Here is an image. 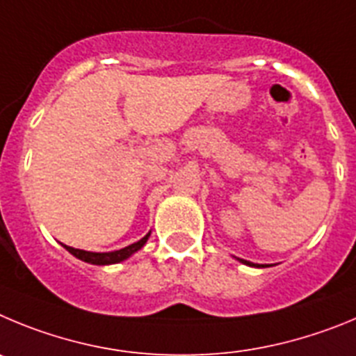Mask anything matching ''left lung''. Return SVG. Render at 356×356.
<instances>
[{"label":"left lung","mask_w":356,"mask_h":356,"mask_svg":"<svg viewBox=\"0 0 356 356\" xmlns=\"http://www.w3.org/2000/svg\"><path fill=\"white\" fill-rule=\"evenodd\" d=\"M239 261L243 262V264H248V266H255V264H252V262H248V261H243V259H239Z\"/></svg>","instance_id":"8db88e82"}]
</instances>
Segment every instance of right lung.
I'll list each match as a JSON object with an SVG mask.
<instances>
[{"label": "right lung", "instance_id": "obj_1", "mask_svg": "<svg viewBox=\"0 0 356 356\" xmlns=\"http://www.w3.org/2000/svg\"><path fill=\"white\" fill-rule=\"evenodd\" d=\"M150 234H147L145 238L140 239L138 243H133V245L126 246L122 250H115V252H106V254H95V252H85V250H78V248H72V246H65L69 250L70 254L74 255V257L81 259L85 262H90V264H99V266H104V264H115V262H120L124 259H127L129 255H133L134 252H138L143 245L147 243Z\"/></svg>", "mask_w": 356, "mask_h": 356}]
</instances>
